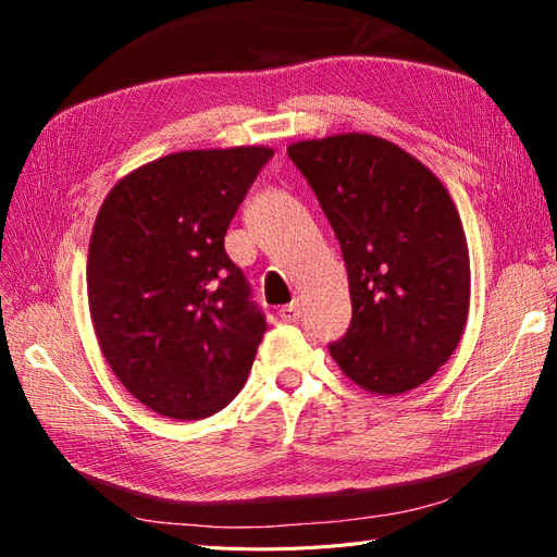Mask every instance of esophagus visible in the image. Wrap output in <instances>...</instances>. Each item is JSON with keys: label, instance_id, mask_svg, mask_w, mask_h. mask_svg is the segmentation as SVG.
Listing matches in <instances>:
<instances>
[{"label": "esophagus", "instance_id": "34e87169", "mask_svg": "<svg viewBox=\"0 0 557 557\" xmlns=\"http://www.w3.org/2000/svg\"><path fill=\"white\" fill-rule=\"evenodd\" d=\"M299 313H301L299 301H292V304L282 306V309H280V318H282V321H285V323H297V321H299Z\"/></svg>", "mask_w": 557, "mask_h": 557}]
</instances>
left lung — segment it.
<instances>
[{
    "label": "left lung",
    "instance_id": "8db88e82",
    "mask_svg": "<svg viewBox=\"0 0 557 557\" xmlns=\"http://www.w3.org/2000/svg\"><path fill=\"white\" fill-rule=\"evenodd\" d=\"M287 152L347 263L351 323L330 354L369 393L419 387L453 357L469 315V248L447 188L369 134L299 140Z\"/></svg>",
    "mask_w": 557,
    "mask_h": 557
}]
</instances>
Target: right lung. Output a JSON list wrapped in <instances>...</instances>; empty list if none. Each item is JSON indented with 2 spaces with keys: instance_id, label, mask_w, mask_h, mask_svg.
Listing matches in <instances>:
<instances>
[{
  "instance_id": "right-lung-1",
  "label": "right lung",
  "mask_w": 557,
  "mask_h": 557,
  "mask_svg": "<svg viewBox=\"0 0 557 557\" xmlns=\"http://www.w3.org/2000/svg\"><path fill=\"white\" fill-rule=\"evenodd\" d=\"M265 146L184 150L126 174L88 248V306L110 369L140 405L194 421L239 395L265 315L224 234Z\"/></svg>"
}]
</instances>
